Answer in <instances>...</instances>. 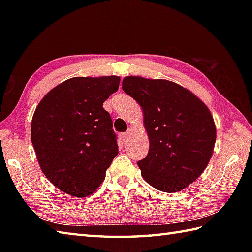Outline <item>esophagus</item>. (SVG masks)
<instances>
[{
    "mask_svg": "<svg viewBox=\"0 0 252 252\" xmlns=\"http://www.w3.org/2000/svg\"><path fill=\"white\" fill-rule=\"evenodd\" d=\"M120 137H121V140H122L123 142H126V141L129 140V138H130V132L122 133V134L120 135Z\"/></svg>",
    "mask_w": 252,
    "mask_h": 252,
    "instance_id": "obj_1",
    "label": "esophagus"
}]
</instances>
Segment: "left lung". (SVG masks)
<instances>
[{
	"mask_svg": "<svg viewBox=\"0 0 252 252\" xmlns=\"http://www.w3.org/2000/svg\"><path fill=\"white\" fill-rule=\"evenodd\" d=\"M122 90L141 105L149 138L147 156L137 162L156 189L175 192L199 178L217 138L208 107L182 85L162 79L126 77Z\"/></svg>",
	"mask_w": 252,
	"mask_h": 252,
	"instance_id": "1",
	"label": "left lung"
}]
</instances>
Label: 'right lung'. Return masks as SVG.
I'll use <instances>...</instances> for the list:
<instances>
[{
  "mask_svg": "<svg viewBox=\"0 0 252 252\" xmlns=\"http://www.w3.org/2000/svg\"><path fill=\"white\" fill-rule=\"evenodd\" d=\"M120 78L76 77L52 89L37 105L31 142L42 172L58 189L87 197L105 180L118 155L112 120L104 101Z\"/></svg>",
  "mask_w": 252,
  "mask_h": 252,
  "instance_id": "add662e5",
  "label": "right lung"
}]
</instances>
